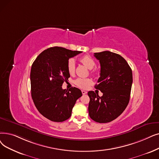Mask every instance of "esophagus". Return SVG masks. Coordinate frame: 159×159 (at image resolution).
<instances>
[{
    "label": "esophagus",
    "instance_id": "34e87169",
    "mask_svg": "<svg viewBox=\"0 0 159 159\" xmlns=\"http://www.w3.org/2000/svg\"><path fill=\"white\" fill-rule=\"evenodd\" d=\"M82 93L83 94V95H85V94L87 93V92H86V91H84V90H82Z\"/></svg>",
    "mask_w": 159,
    "mask_h": 159
}]
</instances>
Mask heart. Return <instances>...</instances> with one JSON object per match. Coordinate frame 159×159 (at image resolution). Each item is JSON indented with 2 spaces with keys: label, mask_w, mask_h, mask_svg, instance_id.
Returning <instances> with one entry per match:
<instances>
[{
  "label": "heart",
  "mask_w": 159,
  "mask_h": 159,
  "mask_svg": "<svg viewBox=\"0 0 159 159\" xmlns=\"http://www.w3.org/2000/svg\"><path fill=\"white\" fill-rule=\"evenodd\" d=\"M80 61L85 66H86L89 70H92L95 66V61L94 60L91 58L90 57L84 56L80 58ZM67 68L69 73L72 75L75 73V61L74 59L70 58L67 61ZM92 73H94L93 70H92ZM92 80L89 79H82V78H78L74 81L75 84L77 85L78 87L83 89H86L89 87V86L92 84Z\"/></svg>",
  "instance_id": "obj_1"
}]
</instances>
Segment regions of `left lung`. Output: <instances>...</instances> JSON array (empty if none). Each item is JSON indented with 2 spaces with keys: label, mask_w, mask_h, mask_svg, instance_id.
<instances>
[{
  "label": "left lung",
  "mask_w": 159,
  "mask_h": 159,
  "mask_svg": "<svg viewBox=\"0 0 159 159\" xmlns=\"http://www.w3.org/2000/svg\"><path fill=\"white\" fill-rule=\"evenodd\" d=\"M101 65L100 77L95 88L103 94L93 91L89 99V116L98 123H108L116 119L125 110L130 99L133 83L131 68L120 54L110 51L94 53Z\"/></svg>",
  "instance_id": "8db88e82"
}]
</instances>
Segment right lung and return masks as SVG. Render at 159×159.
Here are the masks:
<instances>
[{
  "label": "right lung",
  "mask_w": 159,
  "mask_h": 159,
  "mask_svg": "<svg viewBox=\"0 0 159 159\" xmlns=\"http://www.w3.org/2000/svg\"><path fill=\"white\" fill-rule=\"evenodd\" d=\"M81 52L50 47L39 54L32 65V98L39 113L52 121L62 122L70 118L76 101L82 95L77 88L69 90L61 88L70 77L68 60Z\"/></svg>",
  "instance_id": "1"
}]
</instances>
